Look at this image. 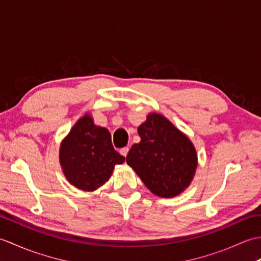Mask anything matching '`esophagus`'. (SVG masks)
<instances>
[{
	"instance_id": "34e87169",
	"label": "esophagus",
	"mask_w": 261,
	"mask_h": 261,
	"mask_svg": "<svg viewBox=\"0 0 261 261\" xmlns=\"http://www.w3.org/2000/svg\"><path fill=\"white\" fill-rule=\"evenodd\" d=\"M127 152H129V148H127V147H124V148H121V149H120V153L122 154V156L126 157Z\"/></svg>"
}]
</instances>
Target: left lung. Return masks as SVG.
<instances>
[{
  "mask_svg": "<svg viewBox=\"0 0 261 261\" xmlns=\"http://www.w3.org/2000/svg\"><path fill=\"white\" fill-rule=\"evenodd\" d=\"M141 141L131 147L126 164L160 197L178 195L191 184L197 167L195 148L165 116L151 113L138 127Z\"/></svg>",
  "mask_w": 261,
  "mask_h": 261,
  "instance_id": "1",
  "label": "left lung"
}]
</instances>
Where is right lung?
I'll return each mask as SVG.
<instances>
[{
	"instance_id": "right-lung-1",
	"label": "right lung",
	"mask_w": 261,
	"mask_h": 261,
	"mask_svg": "<svg viewBox=\"0 0 261 261\" xmlns=\"http://www.w3.org/2000/svg\"><path fill=\"white\" fill-rule=\"evenodd\" d=\"M59 159L66 178L83 191L102 186L114 166L124 162V157L114 150L110 132L96 126L87 114L76 122L63 141Z\"/></svg>"
}]
</instances>
